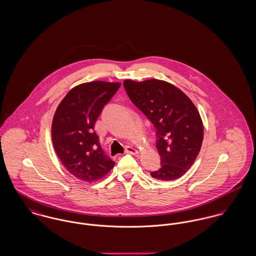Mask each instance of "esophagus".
<instances>
[{"instance_id": "1", "label": "esophagus", "mask_w": 256, "mask_h": 256, "mask_svg": "<svg viewBox=\"0 0 256 256\" xmlns=\"http://www.w3.org/2000/svg\"><path fill=\"white\" fill-rule=\"evenodd\" d=\"M126 153L132 154V155H138V153H139V151H138L136 147L126 146Z\"/></svg>"}]
</instances>
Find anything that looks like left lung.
I'll use <instances>...</instances> for the list:
<instances>
[{"mask_svg":"<svg viewBox=\"0 0 256 256\" xmlns=\"http://www.w3.org/2000/svg\"><path fill=\"white\" fill-rule=\"evenodd\" d=\"M124 86L156 128L160 168L151 176L162 181L183 176L194 164L204 138V124L196 106L181 90L166 80H124Z\"/></svg>","mask_w":256,"mask_h":256,"instance_id":"1","label":"left lung"}]
</instances>
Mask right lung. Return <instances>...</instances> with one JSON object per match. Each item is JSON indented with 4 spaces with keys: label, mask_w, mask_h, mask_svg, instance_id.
<instances>
[{
    "label": "right lung",
    "mask_w": 256,
    "mask_h": 256,
    "mask_svg": "<svg viewBox=\"0 0 256 256\" xmlns=\"http://www.w3.org/2000/svg\"><path fill=\"white\" fill-rule=\"evenodd\" d=\"M120 86V82L103 80L80 84L56 108L52 124L54 151L64 168L82 181L99 180L115 166L104 154L94 124Z\"/></svg>",
    "instance_id": "add662e5"
}]
</instances>
